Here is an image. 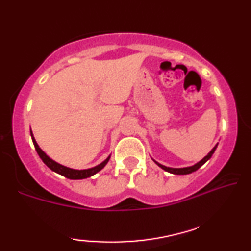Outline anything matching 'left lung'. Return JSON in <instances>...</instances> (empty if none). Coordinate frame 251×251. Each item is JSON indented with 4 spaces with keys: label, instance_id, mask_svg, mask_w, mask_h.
<instances>
[{
    "label": "left lung",
    "instance_id": "1",
    "mask_svg": "<svg viewBox=\"0 0 251 251\" xmlns=\"http://www.w3.org/2000/svg\"><path fill=\"white\" fill-rule=\"evenodd\" d=\"M216 147H217V145H215V146H214V148L212 151H210L208 154H207L204 158L201 159V161H199L197 164H195V165H192V166H188V168H181V169H173V168H168V166H164V165H162V164H159V163H157L156 161H154L156 164H157L159 168H162L163 170L164 171H166V172H170V173H172V174H189V173H192V172H195V171H197L199 168H201V165H204L205 163L208 161V159L212 157V155L214 154V151H215V150H216Z\"/></svg>",
    "mask_w": 251,
    "mask_h": 251
}]
</instances>
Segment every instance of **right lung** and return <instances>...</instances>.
<instances>
[{"label":"right lung","instance_id":"right-lung-1","mask_svg":"<svg viewBox=\"0 0 251 251\" xmlns=\"http://www.w3.org/2000/svg\"><path fill=\"white\" fill-rule=\"evenodd\" d=\"M30 136H31V139H32V143H34L35 150H36V151H37V154L39 155V157L42 158V161L44 162L50 170L54 171V172L59 173V174H61V176L68 177V179L81 180V179H86V177L92 176H94V174H96L97 172H100V171L107 164L108 159H110V156H108V157L105 159L104 162H101L100 164L94 166V168L87 169V170H75V169L67 168V166H63V165L59 164V163H56L55 161H53L52 158H50L49 156H47L45 152L43 151L41 148H39L38 144L36 143L34 134H32L31 130H30Z\"/></svg>","mask_w":251,"mask_h":251}]
</instances>
